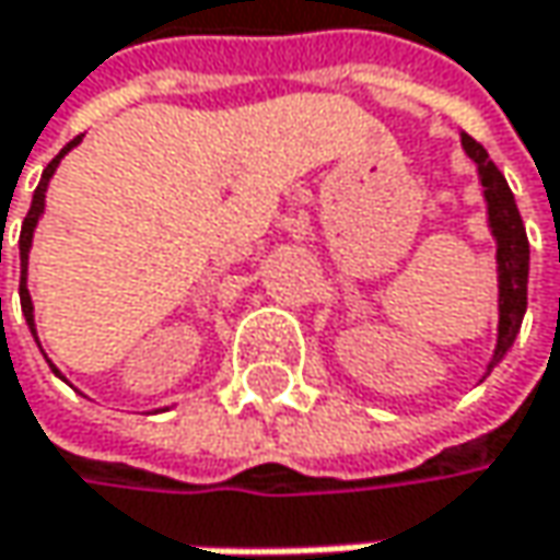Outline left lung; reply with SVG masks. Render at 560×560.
<instances>
[{"mask_svg":"<svg viewBox=\"0 0 560 560\" xmlns=\"http://www.w3.org/2000/svg\"><path fill=\"white\" fill-rule=\"evenodd\" d=\"M463 151L476 163L479 183H482V198H486V213H489V233L494 238V265H498V340L491 352V369L508 355L520 334V324L526 315V283H529V238L520 220L517 201L508 179L486 154L479 141H472L466 131L460 135Z\"/></svg>","mask_w":560,"mask_h":560,"instance_id":"8db88e82","label":"left lung"}]
</instances>
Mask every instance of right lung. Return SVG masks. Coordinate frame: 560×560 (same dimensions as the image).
<instances>
[{
  "mask_svg": "<svg viewBox=\"0 0 560 560\" xmlns=\"http://www.w3.org/2000/svg\"><path fill=\"white\" fill-rule=\"evenodd\" d=\"M81 144V135L69 141L56 160H49V166L43 170L40 185H37V191H34V198H31V210H27V217H24V223H21V238H18V252H21V287H18V295H21V312H24V318H27V327H31V334H34V340H37V324H34V302H31V290H27V261H31V245H34V230H37V223H40L43 208H46V188H49V179H52V173H56V166L62 163V156L69 154L71 148H78ZM37 347H40V340H37ZM49 362V359H46ZM49 369L56 372V375L62 377V372L49 362Z\"/></svg>",
  "mask_w": 560,
  "mask_h": 560,
  "instance_id": "add662e5",
  "label": "right lung"
}]
</instances>
